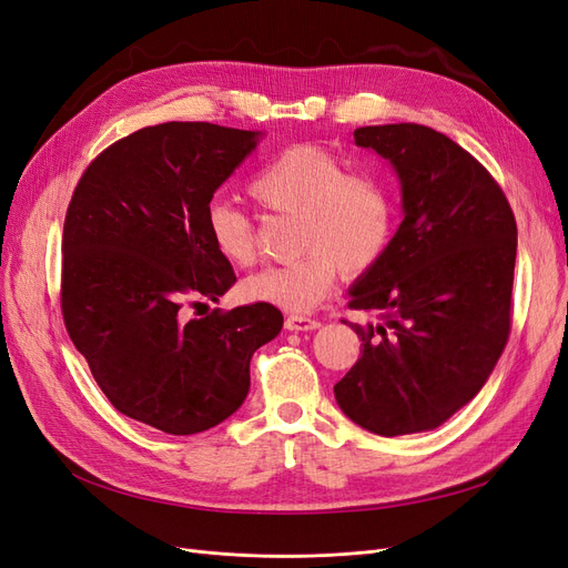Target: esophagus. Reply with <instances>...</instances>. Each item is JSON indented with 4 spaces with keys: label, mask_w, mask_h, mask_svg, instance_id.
I'll use <instances>...</instances> for the list:
<instances>
[{
    "label": "esophagus",
    "mask_w": 568,
    "mask_h": 568,
    "mask_svg": "<svg viewBox=\"0 0 568 568\" xmlns=\"http://www.w3.org/2000/svg\"><path fill=\"white\" fill-rule=\"evenodd\" d=\"M286 329L288 332H313V329H320V320L307 317V315H288Z\"/></svg>",
    "instance_id": "obj_1"
}]
</instances>
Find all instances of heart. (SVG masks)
Segmentation results:
<instances>
[{"label":"heart","instance_id":"1","mask_svg":"<svg viewBox=\"0 0 568 568\" xmlns=\"http://www.w3.org/2000/svg\"><path fill=\"white\" fill-rule=\"evenodd\" d=\"M251 196L274 215L298 217L296 261L272 265L244 282L251 301L307 313L329 294L338 270L346 277L382 261L395 230V199L376 175L351 173L332 151L296 144L270 159L248 184ZM205 232L227 263L255 261L253 217L227 201L205 209Z\"/></svg>","mask_w":568,"mask_h":568}]
</instances>
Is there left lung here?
Wrapping results in <instances>:
<instances>
[{"instance_id": "1", "label": "left lung", "mask_w": 568, "mask_h": 568, "mask_svg": "<svg viewBox=\"0 0 568 568\" xmlns=\"http://www.w3.org/2000/svg\"><path fill=\"white\" fill-rule=\"evenodd\" d=\"M400 180L403 222L384 257L351 286L359 359L334 386L343 415L379 436L448 422L484 388L509 338L517 222L488 170L450 136L415 123L369 125Z\"/></svg>"}]
</instances>
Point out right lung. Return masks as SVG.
I'll return each mask as SVG.
<instances>
[{
  "label": "right lung",
  "instance_id": "right-lung-1",
  "mask_svg": "<svg viewBox=\"0 0 568 568\" xmlns=\"http://www.w3.org/2000/svg\"><path fill=\"white\" fill-rule=\"evenodd\" d=\"M261 136L213 123L142 128L99 153L68 205V336L111 405L159 432L201 434L232 417L253 353L282 332L270 303L182 315L236 282L205 232V209Z\"/></svg>",
  "mask_w": 568,
  "mask_h": 568
}]
</instances>
